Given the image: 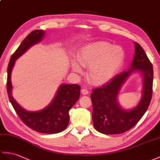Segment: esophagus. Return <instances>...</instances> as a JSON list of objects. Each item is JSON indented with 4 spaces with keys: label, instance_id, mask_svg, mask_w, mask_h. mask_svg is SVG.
Returning a JSON list of instances; mask_svg holds the SVG:
<instances>
[{
    "label": "esophagus",
    "instance_id": "1",
    "mask_svg": "<svg viewBox=\"0 0 160 160\" xmlns=\"http://www.w3.org/2000/svg\"><path fill=\"white\" fill-rule=\"evenodd\" d=\"M81 92H82V94H83V95H87V94H88V91L86 88H82L81 90Z\"/></svg>",
    "mask_w": 160,
    "mask_h": 160
}]
</instances>
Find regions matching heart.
Instances as JSON below:
<instances>
[{"label": "heart", "mask_w": 160, "mask_h": 160, "mask_svg": "<svg viewBox=\"0 0 160 160\" xmlns=\"http://www.w3.org/2000/svg\"><path fill=\"white\" fill-rule=\"evenodd\" d=\"M125 51L119 46L106 42H97L83 46L77 56L78 62H72L74 72L80 73L81 66L88 68L87 77L90 82L102 84L116 75L125 61Z\"/></svg>", "instance_id": "b5f03b06"}]
</instances>
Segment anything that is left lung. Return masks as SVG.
I'll return each instance as SVG.
<instances>
[{
    "instance_id": "obj_1",
    "label": "left lung",
    "mask_w": 160,
    "mask_h": 160,
    "mask_svg": "<svg viewBox=\"0 0 160 160\" xmlns=\"http://www.w3.org/2000/svg\"><path fill=\"white\" fill-rule=\"evenodd\" d=\"M134 46L135 53L129 69L115 76L106 84L93 89L91 95L94 128L103 134H119L132 129L150 104L153 92V66L143 48L136 42ZM136 72L143 78L142 97L136 107L125 109L118 102V93L128 78Z\"/></svg>"
}]
</instances>
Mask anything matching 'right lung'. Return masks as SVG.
Returning a JSON list of instances; mask_svg holds the SVG:
<instances>
[{
	"label": "right lung",
	"mask_w": 160,
	"mask_h": 160,
	"mask_svg": "<svg viewBox=\"0 0 160 160\" xmlns=\"http://www.w3.org/2000/svg\"><path fill=\"white\" fill-rule=\"evenodd\" d=\"M45 32L42 30L32 31L13 54L7 68V89L11 103L26 125L36 132L52 134L61 132L68 127L69 121V111L79 99L80 87L76 84H61L49 105L38 111H28L24 109L14 99L11 80L16 61L30 48L39 43Z\"/></svg>",
	"instance_id": "1"
}]
</instances>
